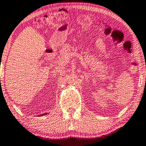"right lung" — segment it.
<instances>
[{"instance_id": "1", "label": "right lung", "mask_w": 146, "mask_h": 146, "mask_svg": "<svg viewBox=\"0 0 146 146\" xmlns=\"http://www.w3.org/2000/svg\"><path fill=\"white\" fill-rule=\"evenodd\" d=\"M48 113H44V114H39V115H38V116H40V117H42V116H44V115H46V114H47Z\"/></svg>"}]
</instances>
